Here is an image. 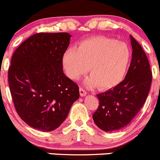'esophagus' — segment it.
Instances as JSON below:
<instances>
[{"instance_id":"1","label":"esophagus","mask_w":160,"mask_h":160,"mask_svg":"<svg viewBox=\"0 0 160 160\" xmlns=\"http://www.w3.org/2000/svg\"><path fill=\"white\" fill-rule=\"evenodd\" d=\"M79 92H80V96H86V94H87L86 91H85V89H83V88H79Z\"/></svg>"}]
</instances>
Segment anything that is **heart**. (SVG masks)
Wrapping results in <instances>:
<instances>
[{
	"instance_id": "heart-1",
	"label": "heart",
	"mask_w": 160,
	"mask_h": 160,
	"mask_svg": "<svg viewBox=\"0 0 160 160\" xmlns=\"http://www.w3.org/2000/svg\"><path fill=\"white\" fill-rule=\"evenodd\" d=\"M131 50L124 42L107 36H96L81 42L77 50L69 48L63 56V66L72 80H78L87 72L85 84L109 89L118 85L127 72Z\"/></svg>"
}]
</instances>
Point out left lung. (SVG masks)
<instances>
[{
  "label": "left lung",
  "mask_w": 160,
  "mask_h": 160,
  "mask_svg": "<svg viewBox=\"0 0 160 160\" xmlns=\"http://www.w3.org/2000/svg\"><path fill=\"white\" fill-rule=\"evenodd\" d=\"M132 58L125 78L113 88L97 95L99 105L92 118L106 132L126 127L145 103L152 83V72L146 54L130 36Z\"/></svg>",
  "instance_id": "left-lung-1"
}]
</instances>
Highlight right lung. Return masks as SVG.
<instances>
[{
    "mask_svg": "<svg viewBox=\"0 0 160 160\" xmlns=\"http://www.w3.org/2000/svg\"><path fill=\"white\" fill-rule=\"evenodd\" d=\"M69 33H36L14 53L8 82L21 119L42 132L58 128L79 98L78 85L63 72L62 59Z\"/></svg>",
    "mask_w": 160,
    "mask_h": 160,
    "instance_id": "add662e5",
    "label": "right lung"
}]
</instances>
